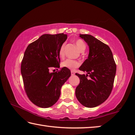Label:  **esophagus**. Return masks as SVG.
<instances>
[{"mask_svg":"<svg viewBox=\"0 0 135 135\" xmlns=\"http://www.w3.org/2000/svg\"><path fill=\"white\" fill-rule=\"evenodd\" d=\"M74 74H75V73H74V71L71 70V75L73 76V75H74Z\"/></svg>","mask_w":135,"mask_h":135,"instance_id":"obj_1","label":"esophagus"}]
</instances>
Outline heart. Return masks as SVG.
<instances>
[{"label":"heart","instance_id":"heart-1","mask_svg":"<svg viewBox=\"0 0 135 135\" xmlns=\"http://www.w3.org/2000/svg\"><path fill=\"white\" fill-rule=\"evenodd\" d=\"M75 44L77 47V49H79L80 51H84L85 50L86 46L85 43H84V41L80 39H78L76 40ZM59 55L60 57H64V45L60 48L59 50ZM80 65V63L79 61H76V60H72L70 59H67L65 61L62 62L61 66L64 68H66L69 69L73 70L75 68H77Z\"/></svg>","mask_w":135,"mask_h":135}]
</instances>
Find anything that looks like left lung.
<instances>
[{
  "mask_svg": "<svg viewBox=\"0 0 135 135\" xmlns=\"http://www.w3.org/2000/svg\"><path fill=\"white\" fill-rule=\"evenodd\" d=\"M80 37L88 45L89 52L88 58L79 68L87 74L76 73L80 80L76 96L83 106L92 108L109 98L113 87L116 64L107 45L90 35L80 34Z\"/></svg>",
  "mask_w": 135,
  "mask_h": 135,
  "instance_id": "obj_1",
  "label": "left lung"
}]
</instances>
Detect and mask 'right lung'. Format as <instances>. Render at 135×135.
<instances>
[{
  "mask_svg": "<svg viewBox=\"0 0 135 135\" xmlns=\"http://www.w3.org/2000/svg\"><path fill=\"white\" fill-rule=\"evenodd\" d=\"M67 35L44 34L27 47L21 66L26 94L38 107L48 108L59 99L62 86L71 75L62 68L55 73L50 68H59V50ZM58 70V69H57Z\"/></svg>",
  "mask_w": 135,
  "mask_h": 135,
  "instance_id": "add662e5",
  "label": "right lung"
}]
</instances>
